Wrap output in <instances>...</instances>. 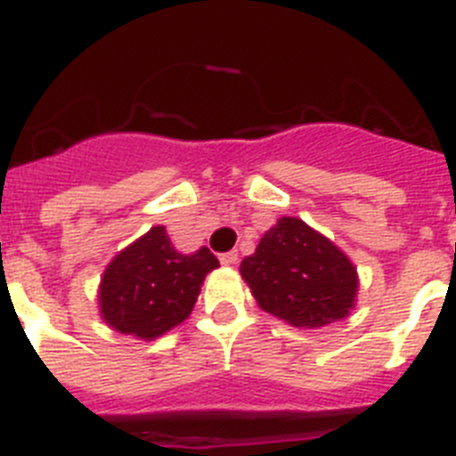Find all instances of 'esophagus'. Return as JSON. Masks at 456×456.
<instances>
[{
	"label": "esophagus",
	"instance_id": "1",
	"mask_svg": "<svg viewBox=\"0 0 456 456\" xmlns=\"http://www.w3.org/2000/svg\"><path fill=\"white\" fill-rule=\"evenodd\" d=\"M220 261H223L224 266H233V264L239 261V252H236V250L224 252V255H220Z\"/></svg>",
	"mask_w": 456,
	"mask_h": 456
}]
</instances>
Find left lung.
Instances as JSON below:
<instances>
[{"instance_id": "1", "label": "left lung", "mask_w": 456, "mask_h": 456, "mask_svg": "<svg viewBox=\"0 0 456 456\" xmlns=\"http://www.w3.org/2000/svg\"><path fill=\"white\" fill-rule=\"evenodd\" d=\"M240 275L261 310L303 328L344 319L358 291L346 255L298 217L277 220L243 259Z\"/></svg>"}]
</instances>
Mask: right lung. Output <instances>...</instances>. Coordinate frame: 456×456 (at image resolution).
Listing matches in <instances>:
<instances>
[{
	"mask_svg": "<svg viewBox=\"0 0 456 456\" xmlns=\"http://www.w3.org/2000/svg\"><path fill=\"white\" fill-rule=\"evenodd\" d=\"M217 266L208 248L181 255L174 250L165 227H153L118 252L102 275V319L126 335L160 338L188 319L206 273Z\"/></svg>",
	"mask_w": 456,
	"mask_h": 456,
	"instance_id": "right-lung-1",
	"label": "right lung"
}]
</instances>
